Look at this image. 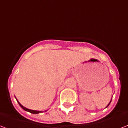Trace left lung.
<instances>
[{"label": "left lung", "instance_id": "obj_1", "mask_svg": "<svg viewBox=\"0 0 128 128\" xmlns=\"http://www.w3.org/2000/svg\"><path fill=\"white\" fill-rule=\"evenodd\" d=\"M111 101H112V100H110V103H109V104H108V106H106V108H108V106H109V105L110 104V103H111Z\"/></svg>", "mask_w": 128, "mask_h": 128}]
</instances>
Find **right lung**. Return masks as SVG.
Instances as JSON below:
<instances>
[{
    "mask_svg": "<svg viewBox=\"0 0 128 128\" xmlns=\"http://www.w3.org/2000/svg\"><path fill=\"white\" fill-rule=\"evenodd\" d=\"M16 101H17V102L18 103V104H19V106L20 107H21L24 110L26 111V112H28L31 113V114H39V113H42V112H42V111H37V110H30V109H28L26 108H25V107H24L22 105H21L19 103V102L18 101V100L16 98ZM47 111V110H46ZM46 111H44V112H46Z\"/></svg>",
    "mask_w": 128,
    "mask_h": 128,
    "instance_id": "right-lung-1",
    "label": "right lung"
}]
</instances>
